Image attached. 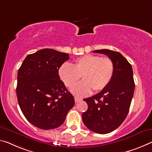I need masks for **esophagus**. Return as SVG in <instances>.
Instances as JSON below:
<instances>
[{
    "label": "esophagus",
    "mask_w": 152,
    "mask_h": 152,
    "mask_svg": "<svg viewBox=\"0 0 152 152\" xmlns=\"http://www.w3.org/2000/svg\"><path fill=\"white\" fill-rule=\"evenodd\" d=\"M74 100H75V102L76 103H78V102H80V101L82 100V99L79 98V97H74Z\"/></svg>",
    "instance_id": "obj_1"
}]
</instances>
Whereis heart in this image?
Here are the masks:
<instances>
[{"mask_svg": "<svg viewBox=\"0 0 152 152\" xmlns=\"http://www.w3.org/2000/svg\"><path fill=\"white\" fill-rule=\"evenodd\" d=\"M114 62L108 57L88 54L78 57L72 66L67 63L59 67L58 74L67 87L76 85L82 76L84 81L72 89L77 96L87 95L92 91H102L109 85L114 75Z\"/></svg>", "mask_w": 152, "mask_h": 152, "instance_id": "b5f03b06", "label": "heart"}]
</instances>
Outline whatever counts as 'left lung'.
Wrapping results in <instances>:
<instances>
[{"label": "left lung", "instance_id": "obj_1", "mask_svg": "<svg viewBox=\"0 0 152 152\" xmlns=\"http://www.w3.org/2000/svg\"><path fill=\"white\" fill-rule=\"evenodd\" d=\"M108 56L114 64L115 72L106 88L91 97L84 99L88 109L82 118L85 126L99 134L116 129L128 114L134 91L131 65L119 52L108 49L93 50Z\"/></svg>", "mask_w": 152, "mask_h": 152}]
</instances>
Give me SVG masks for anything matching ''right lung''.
<instances>
[{
  "mask_svg": "<svg viewBox=\"0 0 152 152\" xmlns=\"http://www.w3.org/2000/svg\"><path fill=\"white\" fill-rule=\"evenodd\" d=\"M69 54L43 49L28 55L18 72L16 88L19 105L24 116L38 129L61 126L74 99L60 80L59 67Z\"/></svg>",
  "mask_w": 152,
  "mask_h": 152,
  "instance_id": "obj_1",
  "label": "right lung"
}]
</instances>
